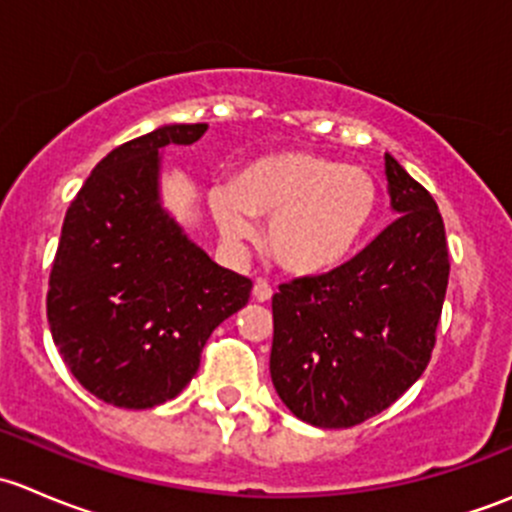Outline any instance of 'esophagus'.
<instances>
[{
    "instance_id": "34e87169",
    "label": "esophagus",
    "mask_w": 512,
    "mask_h": 512,
    "mask_svg": "<svg viewBox=\"0 0 512 512\" xmlns=\"http://www.w3.org/2000/svg\"><path fill=\"white\" fill-rule=\"evenodd\" d=\"M252 297H255L257 302H270L272 287L267 285L265 280H255V287H252Z\"/></svg>"
}]
</instances>
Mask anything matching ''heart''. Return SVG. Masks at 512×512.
<instances>
[{
	"label": "heart",
	"mask_w": 512,
	"mask_h": 512,
	"mask_svg": "<svg viewBox=\"0 0 512 512\" xmlns=\"http://www.w3.org/2000/svg\"><path fill=\"white\" fill-rule=\"evenodd\" d=\"M376 203L379 190L369 170L309 151L252 160L232 185L210 193L225 240H255V220H270V255L297 277L342 265L374 218Z\"/></svg>",
	"instance_id": "obj_1"
}]
</instances>
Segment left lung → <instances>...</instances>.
Masks as SVG:
<instances>
[{
  "label": "left lung",
  "mask_w": 512,
  "mask_h": 512,
  "mask_svg": "<svg viewBox=\"0 0 512 512\" xmlns=\"http://www.w3.org/2000/svg\"><path fill=\"white\" fill-rule=\"evenodd\" d=\"M399 218L359 255L272 297L270 374L299 421L349 428L389 409L423 374L448 287L436 200L386 153Z\"/></svg>",
  "instance_id": "1"
}]
</instances>
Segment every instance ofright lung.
Returning a JSON list of instances; mask_svg holds the SVG:
<instances>
[{"instance_id": "1", "label": "right lung", "mask_w": 512, "mask_h": 512, "mask_svg": "<svg viewBox=\"0 0 512 512\" xmlns=\"http://www.w3.org/2000/svg\"><path fill=\"white\" fill-rule=\"evenodd\" d=\"M208 123H168L113 148L66 210L46 317L61 359L96 399L153 409L175 399L252 282L195 245L160 200V151Z\"/></svg>"}]
</instances>
